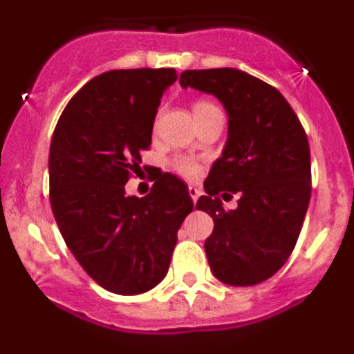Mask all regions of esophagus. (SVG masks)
<instances>
[{"label":"esophagus","instance_id":"esophagus-1","mask_svg":"<svg viewBox=\"0 0 354 354\" xmlns=\"http://www.w3.org/2000/svg\"><path fill=\"white\" fill-rule=\"evenodd\" d=\"M187 189H189V196H192L193 202H195V204H196V200H198V196L202 195V192H200V187L193 186V184H192V186L187 187Z\"/></svg>","mask_w":354,"mask_h":354}]
</instances>
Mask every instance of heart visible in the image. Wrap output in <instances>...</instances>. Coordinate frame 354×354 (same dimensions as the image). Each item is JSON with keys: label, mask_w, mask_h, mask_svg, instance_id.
<instances>
[{"label": "heart", "mask_w": 354, "mask_h": 354, "mask_svg": "<svg viewBox=\"0 0 354 354\" xmlns=\"http://www.w3.org/2000/svg\"><path fill=\"white\" fill-rule=\"evenodd\" d=\"M211 106H212L211 102H207V101H196L195 106H193V113H195V111H198V109L211 108ZM174 165H175V168H177V171H179V174H183L184 177H195V175L198 174V167H196V162H193L192 159L180 158V159H177Z\"/></svg>", "instance_id": "obj_1"}]
</instances>
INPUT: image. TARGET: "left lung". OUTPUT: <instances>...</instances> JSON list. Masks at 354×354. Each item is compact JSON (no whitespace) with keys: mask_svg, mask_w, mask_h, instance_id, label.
<instances>
[{"mask_svg":"<svg viewBox=\"0 0 354 354\" xmlns=\"http://www.w3.org/2000/svg\"><path fill=\"white\" fill-rule=\"evenodd\" d=\"M183 88L211 93L228 115V138L196 202L214 221L205 239L211 271L227 286L273 277L298 241L310 202V147L286 97L237 68L184 71ZM240 195L225 212L218 194Z\"/></svg>","mask_w":354,"mask_h":354,"instance_id":"obj_1","label":"left lung"}]
</instances>
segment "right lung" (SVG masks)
Masks as SVG:
<instances>
[{
    "mask_svg": "<svg viewBox=\"0 0 354 354\" xmlns=\"http://www.w3.org/2000/svg\"><path fill=\"white\" fill-rule=\"evenodd\" d=\"M175 80V68L99 74L68 101L53 133V214L81 268L109 292L131 296L158 286L193 211L187 186L171 174H159L143 198L126 193Z\"/></svg>",
    "mask_w": 354,
    "mask_h": 354,
    "instance_id": "obj_1",
    "label": "right lung"
}]
</instances>
